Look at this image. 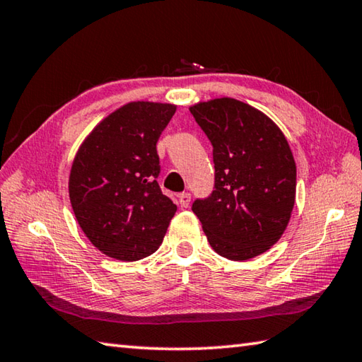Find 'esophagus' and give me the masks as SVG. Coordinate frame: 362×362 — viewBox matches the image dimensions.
Listing matches in <instances>:
<instances>
[{"label": "esophagus", "instance_id": "esophagus-1", "mask_svg": "<svg viewBox=\"0 0 362 362\" xmlns=\"http://www.w3.org/2000/svg\"><path fill=\"white\" fill-rule=\"evenodd\" d=\"M179 202H180V205L182 206H187L189 205V202H191V194L189 193H182V194H179Z\"/></svg>", "mask_w": 362, "mask_h": 362}]
</instances>
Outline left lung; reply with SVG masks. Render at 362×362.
I'll return each instance as SVG.
<instances>
[{"label":"left lung","mask_w":362,"mask_h":362,"mask_svg":"<svg viewBox=\"0 0 362 362\" xmlns=\"http://www.w3.org/2000/svg\"><path fill=\"white\" fill-rule=\"evenodd\" d=\"M213 144L214 191L193 211L213 250L244 261L269 250L286 230L297 169L286 136L264 115L233 98L189 107Z\"/></svg>","instance_id":"obj_1"}]
</instances>
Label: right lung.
<instances>
[{
	"instance_id": "obj_1",
	"label": "right lung",
	"mask_w": 362,
	"mask_h": 362,
	"mask_svg": "<svg viewBox=\"0 0 362 362\" xmlns=\"http://www.w3.org/2000/svg\"><path fill=\"white\" fill-rule=\"evenodd\" d=\"M174 104L135 101L91 130L73 160L68 193L82 232L98 250L121 261L156 252L177 205L157 183V141Z\"/></svg>"
}]
</instances>
